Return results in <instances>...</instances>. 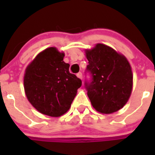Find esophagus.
Instances as JSON below:
<instances>
[{
    "label": "esophagus",
    "instance_id": "esophagus-1",
    "mask_svg": "<svg viewBox=\"0 0 155 155\" xmlns=\"http://www.w3.org/2000/svg\"><path fill=\"white\" fill-rule=\"evenodd\" d=\"M77 77H78V78H79L80 79H82V73H81V72H79V73L77 74Z\"/></svg>",
    "mask_w": 155,
    "mask_h": 155
}]
</instances>
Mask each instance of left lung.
Wrapping results in <instances>:
<instances>
[{"label": "left lung", "instance_id": "left-lung-1", "mask_svg": "<svg viewBox=\"0 0 155 155\" xmlns=\"http://www.w3.org/2000/svg\"><path fill=\"white\" fill-rule=\"evenodd\" d=\"M86 57L85 74L91 79H86L84 87L92 106L105 114L120 110L128 101L133 87L132 71L126 57L100 43L86 50Z\"/></svg>", "mask_w": 155, "mask_h": 155}]
</instances>
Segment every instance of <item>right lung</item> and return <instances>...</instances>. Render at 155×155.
Segmentation results:
<instances>
[{"label": "right lung", "mask_w": 155, "mask_h": 155, "mask_svg": "<svg viewBox=\"0 0 155 155\" xmlns=\"http://www.w3.org/2000/svg\"><path fill=\"white\" fill-rule=\"evenodd\" d=\"M64 53L54 47L41 52L28 66L24 77L25 94L39 113L58 117L68 111L81 80L70 73Z\"/></svg>", "instance_id": "add662e5"}]
</instances>
